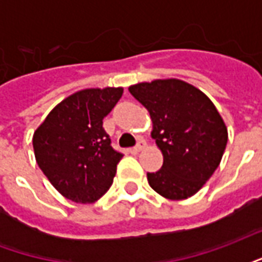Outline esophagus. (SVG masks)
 <instances>
[{
  "label": "esophagus",
  "mask_w": 262,
  "mask_h": 262,
  "mask_svg": "<svg viewBox=\"0 0 262 262\" xmlns=\"http://www.w3.org/2000/svg\"><path fill=\"white\" fill-rule=\"evenodd\" d=\"M146 147V143L143 142V140H140V142L137 143L136 144V147L133 148V150H135V151H136V153H139V151H142L143 148Z\"/></svg>",
  "instance_id": "1"
}]
</instances>
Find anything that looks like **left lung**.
Masks as SVG:
<instances>
[{
	"mask_svg": "<svg viewBox=\"0 0 262 262\" xmlns=\"http://www.w3.org/2000/svg\"><path fill=\"white\" fill-rule=\"evenodd\" d=\"M129 92L148 111L151 137L164 159L157 172H147L150 187L171 201L191 198L225 153L227 127L219 111L206 94L178 78L139 82Z\"/></svg>",
	"mask_w": 262,
	"mask_h": 262,
	"instance_id": "obj_1",
	"label": "left lung"
}]
</instances>
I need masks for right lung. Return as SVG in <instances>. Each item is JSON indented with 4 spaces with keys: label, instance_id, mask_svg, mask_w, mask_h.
Returning <instances> with one entry per match:
<instances>
[{
    "label": "right lung",
    "instance_id": "right-lung-1",
    "mask_svg": "<svg viewBox=\"0 0 262 262\" xmlns=\"http://www.w3.org/2000/svg\"><path fill=\"white\" fill-rule=\"evenodd\" d=\"M122 94V86L74 92L57 103L33 133L37 165L73 202L94 203L114 182L123 156L111 146L102 120Z\"/></svg>",
    "mask_w": 262,
    "mask_h": 262
}]
</instances>
